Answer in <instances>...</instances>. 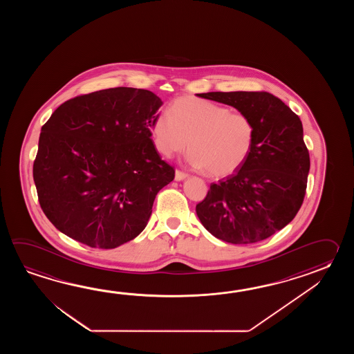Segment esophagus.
<instances>
[{
    "label": "esophagus",
    "mask_w": 354,
    "mask_h": 354,
    "mask_svg": "<svg viewBox=\"0 0 354 354\" xmlns=\"http://www.w3.org/2000/svg\"><path fill=\"white\" fill-rule=\"evenodd\" d=\"M188 174L186 172H182L180 169H177L176 171V176H174V180H185V178H187Z\"/></svg>",
    "instance_id": "1"
}]
</instances>
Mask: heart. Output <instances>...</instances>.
<instances>
[{
    "label": "heart",
    "mask_w": 354,
    "mask_h": 354,
    "mask_svg": "<svg viewBox=\"0 0 354 354\" xmlns=\"http://www.w3.org/2000/svg\"><path fill=\"white\" fill-rule=\"evenodd\" d=\"M156 148L167 158L189 148L188 163L223 177L238 171L256 144L250 116L209 100H176L169 113H159L151 125Z\"/></svg>",
    "instance_id": "b5f03b06"
}]
</instances>
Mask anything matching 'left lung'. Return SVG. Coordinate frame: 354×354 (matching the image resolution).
Instances as JSON below:
<instances>
[{
  "label": "left lung",
  "instance_id": "8db88e82",
  "mask_svg": "<svg viewBox=\"0 0 354 354\" xmlns=\"http://www.w3.org/2000/svg\"><path fill=\"white\" fill-rule=\"evenodd\" d=\"M197 96L249 115L256 125V144L235 174L211 183L206 197L196 205V214L205 229L221 241H264L294 220L306 194L310 156L300 118L264 91Z\"/></svg>",
  "mask_w": 354,
  "mask_h": 354
}]
</instances>
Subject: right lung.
<instances>
[{
	"instance_id": "right-lung-1",
	"label": "right lung",
	"mask_w": 354,
	"mask_h": 354,
	"mask_svg": "<svg viewBox=\"0 0 354 354\" xmlns=\"http://www.w3.org/2000/svg\"><path fill=\"white\" fill-rule=\"evenodd\" d=\"M160 98L116 87L66 101L41 128L32 177L59 232L91 248L133 241L174 178L151 139Z\"/></svg>"
}]
</instances>
